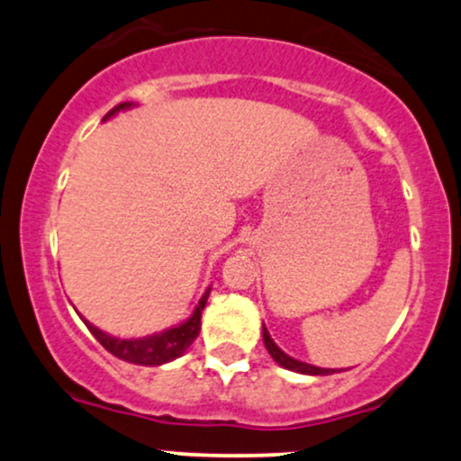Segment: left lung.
<instances>
[{
    "label": "left lung",
    "instance_id": "8db88e82",
    "mask_svg": "<svg viewBox=\"0 0 461 461\" xmlns=\"http://www.w3.org/2000/svg\"><path fill=\"white\" fill-rule=\"evenodd\" d=\"M262 338H264V345H267V351L271 353V357L279 364V366H284V368H288V370H294V373H301V375H331V373H336V370H333V368L312 366V364L299 362V359L285 356L282 348L275 345L271 333L267 331V327H264V325H262Z\"/></svg>",
    "mask_w": 461,
    "mask_h": 461
}]
</instances>
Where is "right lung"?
<instances>
[{
	"mask_svg": "<svg viewBox=\"0 0 461 461\" xmlns=\"http://www.w3.org/2000/svg\"><path fill=\"white\" fill-rule=\"evenodd\" d=\"M131 105L134 104L130 102L119 104L116 108H113L104 116V121L119 113V110L131 108ZM208 297H210V288L205 290L203 297L199 299V305L194 308L193 314H190V319L184 321L182 325L171 327V330H164L160 333H153V336H145V338H130V340L128 338H114V336H108V333L102 330H97V327L91 325L88 321L84 322H86V327L91 330L93 336L102 342L105 351L113 353L114 357L125 359V362L130 364H140V366H160V364H167L171 362V359L184 356L186 348L194 342V338L199 336L201 312H203Z\"/></svg>",
	"mask_w": 461,
	"mask_h": 461,
	"instance_id": "1",
	"label": "right lung"
}]
</instances>
